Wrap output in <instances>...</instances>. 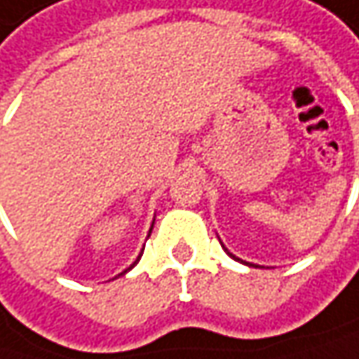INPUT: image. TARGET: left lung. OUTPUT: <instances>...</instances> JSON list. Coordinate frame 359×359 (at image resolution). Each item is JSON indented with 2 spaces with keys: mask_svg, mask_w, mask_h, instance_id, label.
<instances>
[{
  "mask_svg": "<svg viewBox=\"0 0 359 359\" xmlns=\"http://www.w3.org/2000/svg\"><path fill=\"white\" fill-rule=\"evenodd\" d=\"M222 246H224V245H222ZM224 250H226V252H228V255H230V257H232L234 261H241V263H245V265H248V267H259V265H255V263H246V261H243V259H238V257H234V255H232V252H230V250H228L226 246H224Z\"/></svg>",
  "mask_w": 359,
  "mask_h": 359,
  "instance_id": "left-lung-1",
  "label": "left lung"
}]
</instances>
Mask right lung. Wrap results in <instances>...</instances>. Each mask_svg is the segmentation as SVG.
Masks as SVG:
<instances>
[{"label":"right lung","mask_w":359,"mask_h":359,"mask_svg":"<svg viewBox=\"0 0 359 359\" xmlns=\"http://www.w3.org/2000/svg\"><path fill=\"white\" fill-rule=\"evenodd\" d=\"M151 228H154V222H151ZM151 228H149V232H147V238H149V234H151ZM140 259H142V255H140V257H137V259H135V261H133V265H129V267H127V269H125V271H123V273H118V276H125V273H127V271H131V269H133V267H135V263H137V261H140Z\"/></svg>","instance_id":"right-lung-1"}]
</instances>
